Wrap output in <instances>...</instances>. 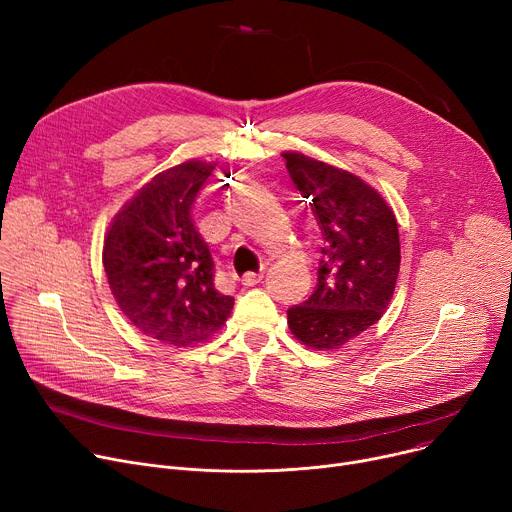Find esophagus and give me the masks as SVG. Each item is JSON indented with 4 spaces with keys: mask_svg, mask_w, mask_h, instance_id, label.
<instances>
[{
    "mask_svg": "<svg viewBox=\"0 0 512 512\" xmlns=\"http://www.w3.org/2000/svg\"><path fill=\"white\" fill-rule=\"evenodd\" d=\"M263 280V274H255V272H249V274H245V276H242V284H245V286H257L259 282Z\"/></svg>",
    "mask_w": 512,
    "mask_h": 512,
    "instance_id": "esophagus-1",
    "label": "esophagus"
}]
</instances>
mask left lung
Here are the masks:
<instances>
[{
    "label": "left lung",
    "mask_w": 512,
    "mask_h": 512,
    "mask_svg": "<svg viewBox=\"0 0 512 512\" xmlns=\"http://www.w3.org/2000/svg\"><path fill=\"white\" fill-rule=\"evenodd\" d=\"M288 176L321 230L317 284L288 309V328L317 351L342 346L382 317L398 270L394 213L359 176L301 153H282Z\"/></svg>",
    "instance_id": "left-lung-1"
}]
</instances>
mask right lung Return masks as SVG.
Returning a JSON list of instances; mask_svg holds the SVG:
<instances>
[{"label":"right lung","instance_id":"obj_1","mask_svg":"<svg viewBox=\"0 0 512 512\" xmlns=\"http://www.w3.org/2000/svg\"><path fill=\"white\" fill-rule=\"evenodd\" d=\"M213 166L186 161L134 195L103 242L107 282L143 334L188 346L218 332L234 299L215 288V265L193 220Z\"/></svg>","mask_w":512,"mask_h":512}]
</instances>
